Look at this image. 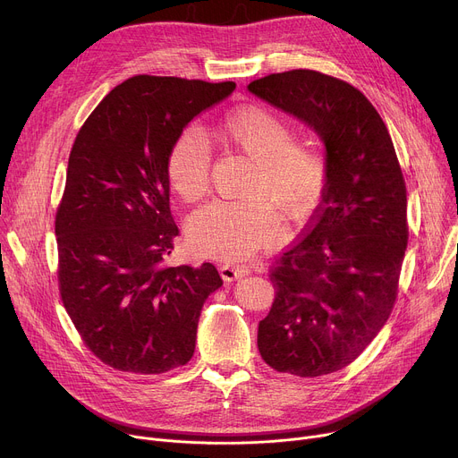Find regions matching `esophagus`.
Returning a JSON list of instances; mask_svg holds the SVG:
<instances>
[{"label":"esophagus","instance_id":"obj_1","mask_svg":"<svg viewBox=\"0 0 458 458\" xmlns=\"http://www.w3.org/2000/svg\"><path fill=\"white\" fill-rule=\"evenodd\" d=\"M248 272H250V268H248L246 265H235V263H225L219 267V274L225 281H233V279H239L242 276H246Z\"/></svg>","mask_w":458,"mask_h":458}]
</instances>
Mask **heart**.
<instances>
[{"mask_svg": "<svg viewBox=\"0 0 458 458\" xmlns=\"http://www.w3.org/2000/svg\"><path fill=\"white\" fill-rule=\"evenodd\" d=\"M226 149L250 158L239 193L242 200H216L190 223V246L202 258L241 261L277 237L274 214L300 221L316 206L327 177V153L314 137H294L293 123L263 104L226 111L210 130ZM210 149L191 130L165 155V175L177 195L199 202L210 186Z\"/></svg>", "mask_w": 458, "mask_h": 458, "instance_id": "1", "label": "heart"}]
</instances>
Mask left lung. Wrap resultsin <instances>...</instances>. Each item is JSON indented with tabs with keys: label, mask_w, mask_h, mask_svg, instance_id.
Instances as JSON below:
<instances>
[{
	"label": "left lung",
	"mask_w": 458,
	"mask_h": 458,
	"mask_svg": "<svg viewBox=\"0 0 458 458\" xmlns=\"http://www.w3.org/2000/svg\"><path fill=\"white\" fill-rule=\"evenodd\" d=\"M248 89L307 122L327 148L321 202L272 263L276 296L258 328L265 363L316 378L352 363L393 312L409 239L405 181L382 116L349 81L293 69Z\"/></svg>",
	"instance_id": "obj_1"
}]
</instances>
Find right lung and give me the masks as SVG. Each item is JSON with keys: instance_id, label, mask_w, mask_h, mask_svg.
Here are the masks:
<instances>
[{"instance_id": "right-lung-1", "label": "right lung", "mask_w": 458, "mask_h": 458, "mask_svg": "<svg viewBox=\"0 0 458 458\" xmlns=\"http://www.w3.org/2000/svg\"><path fill=\"white\" fill-rule=\"evenodd\" d=\"M233 89L137 74L74 139L55 221L58 288L81 342L116 370L160 374L193 356L202 305L223 279L212 263H168L179 228L165 155L193 116Z\"/></svg>"}]
</instances>
